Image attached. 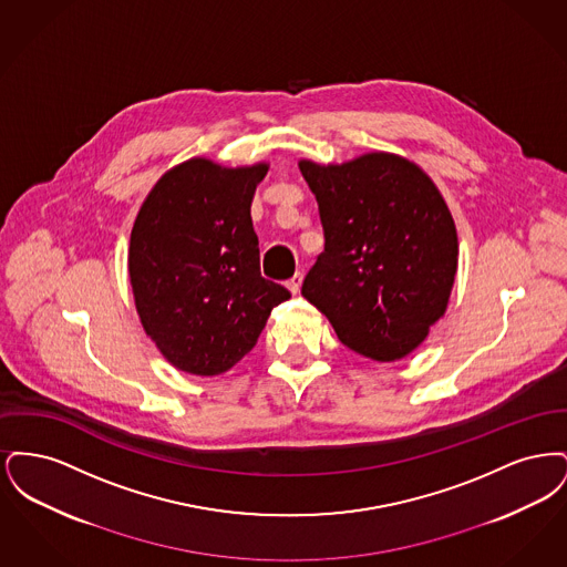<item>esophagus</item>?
Segmentation results:
<instances>
[{
	"label": "esophagus",
	"mask_w": 567,
	"mask_h": 567,
	"mask_svg": "<svg viewBox=\"0 0 567 567\" xmlns=\"http://www.w3.org/2000/svg\"><path fill=\"white\" fill-rule=\"evenodd\" d=\"M301 280H303V276L297 271L296 276L293 278H289L287 280V289L296 296V293H299V287H301Z\"/></svg>",
	"instance_id": "34e87169"
}]
</instances>
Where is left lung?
<instances>
[{
  "label": "left lung",
  "instance_id": "obj_1",
  "mask_svg": "<svg viewBox=\"0 0 567 567\" xmlns=\"http://www.w3.org/2000/svg\"><path fill=\"white\" fill-rule=\"evenodd\" d=\"M299 169L324 229L301 296L352 351L404 359L444 317L455 285L457 229L442 193L416 163L382 151L301 159Z\"/></svg>",
  "mask_w": 567,
  "mask_h": 567
}]
</instances>
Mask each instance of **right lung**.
Returning <instances> with one entry per match:
<instances>
[{"label": "right lung", "mask_w": 567, "mask_h": 567, "mask_svg": "<svg viewBox=\"0 0 567 567\" xmlns=\"http://www.w3.org/2000/svg\"><path fill=\"white\" fill-rule=\"evenodd\" d=\"M270 163L193 157L146 195L130 240V282L146 336L195 377L231 370L291 293L259 271L250 204Z\"/></svg>", "instance_id": "1"}]
</instances>
